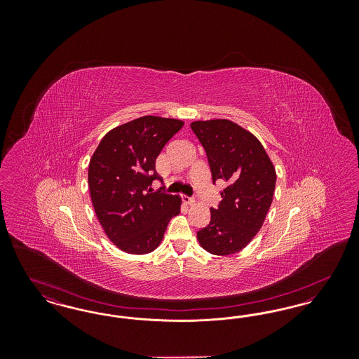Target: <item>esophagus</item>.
Returning a JSON list of instances; mask_svg holds the SVG:
<instances>
[{
  "label": "esophagus",
  "mask_w": 359,
  "mask_h": 359,
  "mask_svg": "<svg viewBox=\"0 0 359 359\" xmlns=\"http://www.w3.org/2000/svg\"><path fill=\"white\" fill-rule=\"evenodd\" d=\"M182 199H183V202H184L186 205H192V203H195V199H194V198H191V196H187V195H183V196H182Z\"/></svg>",
  "instance_id": "34e87169"
}]
</instances>
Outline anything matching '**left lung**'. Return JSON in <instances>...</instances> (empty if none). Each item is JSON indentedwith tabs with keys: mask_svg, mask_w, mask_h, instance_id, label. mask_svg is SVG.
I'll list each match as a JSON object with an SVG mask.
<instances>
[{
	"mask_svg": "<svg viewBox=\"0 0 359 359\" xmlns=\"http://www.w3.org/2000/svg\"><path fill=\"white\" fill-rule=\"evenodd\" d=\"M191 129L205 148L214 184H227L198 241L215 256L238 253L256 237L272 205L273 164L257 137L231 121H195Z\"/></svg>",
	"mask_w": 359,
	"mask_h": 359,
	"instance_id": "8db88e82",
	"label": "left lung"
}]
</instances>
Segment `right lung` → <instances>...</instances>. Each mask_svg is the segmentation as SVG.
I'll return each mask as SVG.
<instances>
[{"mask_svg":"<svg viewBox=\"0 0 359 359\" xmlns=\"http://www.w3.org/2000/svg\"><path fill=\"white\" fill-rule=\"evenodd\" d=\"M184 122L145 116L103 137L88 165L95 214L109 239L122 252L147 255L160 245L167 226L180 212L179 196L154 191L156 158Z\"/></svg>","mask_w":359,"mask_h":359,"instance_id":"obj_1","label":"right lung"}]
</instances>
